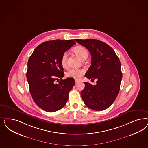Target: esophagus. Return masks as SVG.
Returning a JSON list of instances; mask_svg holds the SVG:
<instances>
[{
  "label": "esophagus",
  "instance_id": "obj_1",
  "mask_svg": "<svg viewBox=\"0 0 148 148\" xmlns=\"http://www.w3.org/2000/svg\"><path fill=\"white\" fill-rule=\"evenodd\" d=\"M79 81L78 80H77V79H75V83H76V84H77V83H78L79 82Z\"/></svg>",
  "mask_w": 148,
  "mask_h": 148
}]
</instances>
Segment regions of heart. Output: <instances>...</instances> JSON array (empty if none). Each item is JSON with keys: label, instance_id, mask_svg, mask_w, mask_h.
Here are the masks:
<instances>
[{"label": "heart", "instance_id": "obj_1", "mask_svg": "<svg viewBox=\"0 0 148 148\" xmlns=\"http://www.w3.org/2000/svg\"><path fill=\"white\" fill-rule=\"evenodd\" d=\"M74 52L81 59L83 60L86 59L88 57V52L86 49V48L82 46H77L73 48ZM61 64L63 67H66L67 65V54L66 53L62 54L61 58ZM85 72V70L83 69H76L73 68L70 69L66 72V76L69 78H72L76 79H79L81 78Z\"/></svg>", "mask_w": 148, "mask_h": 148}]
</instances>
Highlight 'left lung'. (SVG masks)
Wrapping results in <instances>:
<instances>
[{"mask_svg": "<svg viewBox=\"0 0 148 148\" xmlns=\"http://www.w3.org/2000/svg\"><path fill=\"white\" fill-rule=\"evenodd\" d=\"M75 40L86 48L91 56V65L85 77L91 80H97L94 86L84 82L85 88L81 91L82 99L91 110H106L114 102L119 92L122 79L119 59L112 48L100 40Z\"/></svg>", "mask_w": 148, "mask_h": 148, "instance_id": "8db88e82", "label": "left lung"}]
</instances>
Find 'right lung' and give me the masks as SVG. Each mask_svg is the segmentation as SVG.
I'll use <instances>...</instances> for the list:
<instances>
[{
  "label": "right lung",
  "mask_w": 148,
  "mask_h": 148,
  "mask_svg": "<svg viewBox=\"0 0 148 148\" xmlns=\"http://www.w3.org/2000/svg\"><path fill=\"white\" fill-rule=\"evenodd\" d=\"M76 42L73 40L44 42L34 49L28 62L27 78L34 101L41 109L54 112L66 105L75 85L72 78L64 76L61 64L62 54ZM61 79L59 84L55 81Z\"/></svg>",
  "instance_id": "right-lung-1"
}]
</instances>
